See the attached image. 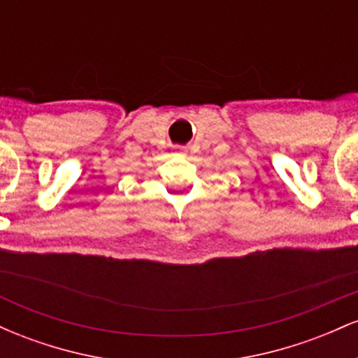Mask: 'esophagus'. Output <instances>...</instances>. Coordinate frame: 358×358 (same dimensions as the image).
I'll list each match as a JSON object with an SVG mask.
<instances>
[{
  "instance_id": "obj_1",
  "label": "esophagus",
  "mask_w": 358,
  "mask_h": 358,
  "mask_svg": "<svg viewBox=\"0 0 358 358\" xmlns=\"http://www.w3.org/2000/svg\"><path fill=\"white\" fill-rule=\"evenodd\" d=\"M180 153H183V151H180Z\"/></svg>"
}]
</instances>
